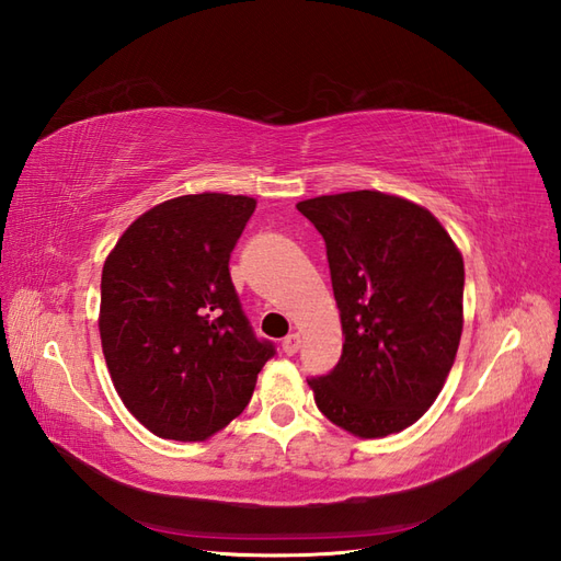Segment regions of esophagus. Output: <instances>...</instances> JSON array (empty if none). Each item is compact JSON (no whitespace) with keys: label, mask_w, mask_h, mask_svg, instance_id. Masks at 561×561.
Returning <instances> with one entry per match:
<instances>
[{"label":"esophagus","mask_w":561,"mask_h":561,"mask_svg":"<svg viewBox=\"0 0 561 561\" xmlns=\"http://www.w3.org/2000/svg\"><path fill=\"white\" fill-rule=\"evenodd\" d=\"M282 350H284V355H296V352L300 350V335L298 333L286 335V339L282 341Z\"/></svg>","instance_id":"34e87169"}]
</instances>
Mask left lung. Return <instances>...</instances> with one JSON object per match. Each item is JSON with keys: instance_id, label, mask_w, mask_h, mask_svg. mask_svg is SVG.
Returning <instances> with one entry per match:
<instances>
[{"instance_id": "8db88e82", "label": "left lung", "mask_w": 561, "mask_h": 561, "mask_svg": "<svg viewBox=\"0 0 561 561\" xmlns=\"http://www.w3.org/2000/svg\"><path fill=\"white\" fill-rule=\"evenodd\" d=\"M327 242L343 355L310 378L327 419L355 437L413 425L449 376L462 333L466 267L423 206L376 190L298 202Z\"/></svg>"}]
</instances>
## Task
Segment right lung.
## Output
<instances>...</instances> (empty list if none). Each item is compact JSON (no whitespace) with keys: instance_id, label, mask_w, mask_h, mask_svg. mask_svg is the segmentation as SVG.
I'll return each mask as SVG.
<instances>
[{"instance_id":"1","label":"right lung","mask_w":561,"mask_h":561,"mask_svg":"<svg viewBox=\"0 0 561 561\" xmlns=\"http://www.w3.org/2000/svg\"><path fill=\"white\" fill-rule=\"evenodd\" d=\"M255 209L202 192L152 206L110 251L101 343L115 390L138 423L204 442L249 404L275 345L255 339L230 279V253Z\"/></svg>"}]
</instances>
